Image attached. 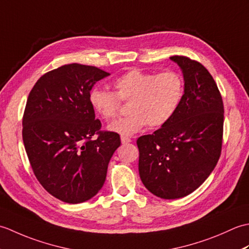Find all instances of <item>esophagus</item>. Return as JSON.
Returning <instances> with one entry per match:
<instances>
[{"label":"esophagus","mask_w":249,"mask_h":249,"mask_svg":"<svg viewBox=\"0 0 249 249\" xmlns=\"http://www.w3.org/2000/svg\"><path fill=\"white\" fill-rule=\"evenodd\" d=\"M121 141H122V143H123V144H126V143H129V142H131V139L128 138V137L122 136L121 137Z\"/></svg>","instance_id":"obj_1"}]
</instances>
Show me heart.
I'll return each mask as SVG.
<instances>
[{"mask_svg":"<svg viewBox=\"0 0 249 249\" xmlns=\"http://www.w3.org/2000/svg\"><path fill=\"white\" fill-rule=\"evenodd\" d=\"M114 93L94 88L89 102L94 112L104 121L114 119L120 102H128L129 115L112 122L108 130L122 136H133L146 125L161 127L173 118L184 96V80L178 72L160 73L130 70L113 81Z\"/></svg>","mask_w":249,"mask_h":249,"instance_id":"b5f03b06","label":"heart"}]
</instances>
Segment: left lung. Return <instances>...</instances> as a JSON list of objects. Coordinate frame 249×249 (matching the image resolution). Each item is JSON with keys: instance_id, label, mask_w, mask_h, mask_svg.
Listing matches in <instances>:
<instances>
[{"instance_id": "obj_1", "label": "left lung", "mask_w": 249, "mask_h": 249, "mask_svg": "<svg viewBox=\"0 0 249 249\" xmlns=\"http://www.w3.org/2000/svg\"><path fill=\"white\" fill-rule=\"evenodd\" d=\"M181 68L184 96L173 118L137 140L142 183L161 199L192 194L214 170L223 142L224 105L208 70L186 56H171Z\"/></svg>"}]
</instances>
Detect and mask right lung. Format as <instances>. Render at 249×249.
<instances>
[{
  "mask_svg": "<svg viewBox=\"0 0 249 249\" xmlns=\"http://www.w3.org/2000/svg\"><path fill=\"white\" fill-rule=\"evenodd\" d=\"M110 73L67 64L45 73L32 89L23 115L22 138L35 177L63 202L92 199L106 181L119 134L99 131L89 102L94 84ZM97 133L96 140L91 137Z\"/></svg>",
  "mask_w": 249,
  "mask_h": 249,
  "instance_id": "obj_1",
  "label": "right lung"
}]
</instances>
